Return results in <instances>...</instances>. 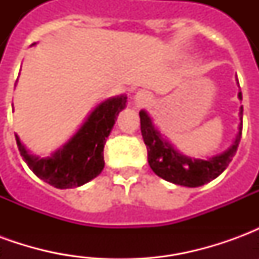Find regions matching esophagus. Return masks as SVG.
Instances as JSON below:
<instances>
[{
    "mask_svg": "<svg viewBox=\"0 0 259 259\" xmlns=\"http://www.w3.org/2000/svg\"><path fill=\"white\" fill-rule=\"evenodd\" d=\"M136 101H137V104H146L147 101H148V94H147L146 91H139L137 93V96H136Z\"/></svg>",
    "mask_w": 259,
    "mask_h": 259,
    "instance_id": "esophagus-1",
    "label": "esophagus"
}]
</instances>
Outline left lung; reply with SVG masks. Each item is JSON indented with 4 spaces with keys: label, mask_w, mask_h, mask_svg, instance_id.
Segmentation results:
<instances>
[{
    "label": "left lung",
    "mask_w": 259,
    "mask_h": 259,
    "mask_svg": "<svg viewBox=\"0 0 259 259\" xmlns=\"http://www.w3.org/2000/svg\"><path fill=\"white\" fill-rule=\"evenodd\" d=\"M239 98L241 100V91L239 93ZM239 116V133L236 136L233 144L226 151L209 159H194L186 157L174 148V146L168 140H165L154 126L148 113L144 109L140 111L141 135L147 146L148 163L154 174L166 182L186 187H198L217 179L228 168L232 158L237 151L243 130V107L240 108Z\"/></svg>",
    "instance_id": "8db88e82"
}]
</instances>
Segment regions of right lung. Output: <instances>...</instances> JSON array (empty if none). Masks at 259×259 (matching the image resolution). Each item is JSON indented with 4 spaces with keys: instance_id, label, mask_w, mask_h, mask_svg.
<instances>
[{
    "instance_id": "obj_1",
    "label": "right lung",
    "mask_w": 259,
    "mask_h": 259,
    "mask_svg": "<svg viewBox=\"0 0 259 259\" xmlns=\"http://www.w3.org/2000/svg\"><path fill=\"white\" fill-rule=\"evenodd\" d=\"M126 96L112 97L102 101L90 113L77 133L48 158L29 154L18 135H15L20 155L33 174L48 185L57 189L83 186L97 178L104 169V146L116 116L126 107Z\"/></svg>"
}]
</instances>
